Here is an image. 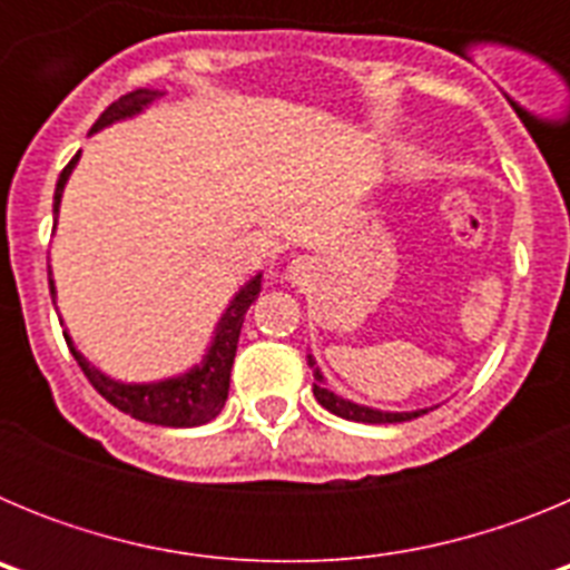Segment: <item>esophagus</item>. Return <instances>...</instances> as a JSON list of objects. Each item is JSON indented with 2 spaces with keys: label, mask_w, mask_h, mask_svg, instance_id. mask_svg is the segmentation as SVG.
<instances>
[{
  "label": "esophagus",
  "mask_w": 570,
  "mask_h": 570,
  "mask_svg": "<svg viewBox=\"0 0 570 570\" xmlns=\"http://www.w3.org/2000/svg\"><path fill=\"white\" fill-rule=\"evenodd\" d=\"M291 268H294V271H299V268H302V265H299V262H294V265H291Z\"/></svg>",
  "instance_id": "obj_1"
}]
</instances>
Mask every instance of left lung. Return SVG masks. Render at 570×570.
<instances>
[{
	"label": "left lung",
	"mask_w": 570,
	"mask_h": 570,
	"mask_svg": "<svg viewBox=\"0 0 570 570\" xmlns=\"http://www.w3.org/2000/svg\"><path fill=\"white\" fill-rule=\"evenodd\" d=\"M311 367H314V356H308ZM314 396L316 402H320L322 407H328L331 414L342 416V420H354V422H367V425H385V422H407L414 420V416H422L428 414V411H407V414H387V411H376V407H365V405H356V402L351 400H342V396H336L334 391H328V387L322 385V374L320 367H314Z\"/></svg>",
	"instance_id": "1"
}]
</instances>
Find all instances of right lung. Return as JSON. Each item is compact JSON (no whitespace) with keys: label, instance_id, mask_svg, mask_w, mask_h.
I'll use <instances>...</instances> for the list:
<instances>
[{"label":"right lung","instance_id":"right-lung-1","mask_svg":"<svg viewBox=\"0 0 570 570\" xmlns=\"http://www.w3.org/2000/svg\"><path fill=\"white\" fill-rule=\"evenodd\" d=\"M159 97V90H130L125 97L116 99L114 105L105 108V114L99 116L90 134L108 128V125L119 122V119H128V116L139 114L142 108H148L154 99ZM79 163V154L70 159L68 165L59 174L57 194H53V214L59 216V203H62V190L65 183H68L70 170ZM50 296L57 294L53 291V279H50ZM262 291V274H256L254 279L234 296V302L228 305V311L223 314L219 325H216L214 342H210L208 354H205L203 365L190 367L188 374L174 376V380L163 382H148V385H125V382H116L110 376H105L102 371L90 365L82 354H79L73 342H70L68 331H62L65 342H68L70 354L79 362L82 374L88 376V382L97 387L99 394L110 402L114 407H119L122 414H130L134 420L150 422V425H168V428H194L205 425V422L214 420L219 411H223L225 400H228V387H230V367H234L236 356V342H239L242 322H245V314H248L250 302L259 296Z\"/></svg>","mask_w":570,"mask_h":570}]
</instances>
